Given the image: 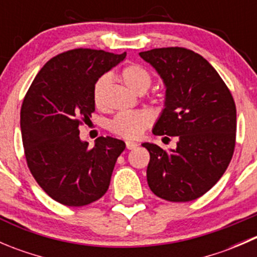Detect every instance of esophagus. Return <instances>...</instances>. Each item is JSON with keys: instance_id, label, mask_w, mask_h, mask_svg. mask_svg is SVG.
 I'll list each match as a JSON object with an SVG mask.
<instances>
[{"instance_id": "34e87169", "label": "esophagus", "mask_w": 257, "mask_h": 257, "mask_svg": "<svg viewBox=\"0 0 257 257\" xmlns=\"http://www.w3.org/2000/svg\"><path fill=\"white\" fill-rule=\"evenodd\" d=\"M125 145H126V149H129V150H132V149H136V148L138 147V144H137L136 142H131V141L125 142Z\"/></svg>"}]
</instances>
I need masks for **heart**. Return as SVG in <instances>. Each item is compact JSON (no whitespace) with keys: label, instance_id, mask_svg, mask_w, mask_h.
Segmentation results:
<instances>
[{"label":"heart","instance_id":"heart-1","mask_svg":"<svg viewBox=\"0 0 257 257\" xmlns=\"http://www.w3.org/2000/svg\"><path fill=\"white\" fill-rule=\"evenodd\" d=\"M120 78L132 90L144 93L152 85L153 77L145 67L138 63H131L120 71ZM109 74H103L93 87V100L97 108H103L105 103V92L110 84ZM153 118L147 110L123 112L116 114L109 121V131L124 139H137L142 137L145 129L150 126Z\"/></svg>","mask_w":257,"mask_h":257}]
</instances>
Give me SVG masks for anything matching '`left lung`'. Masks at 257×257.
I'll return each mask as SVG.
<instances>
[{
	"label": "left lung",
	"instance_id": "8db88e82",
	"mask_svg": "<svg viewBox=\"0 0 257 257\" xmlns=\"http://www.w3.org/2000/svg\"><path fill=\"white\" fill-rule=\"evenodd\" d=\"M139 56L167 87L155 136L177 137V149L143 143L150 154V190L173 203L195 200L219 181L236 141V107L227 85L200 54L183 47L154 48ZM168 138V137H165Z\"/></svg>",
	"mask_w": 257,
	"mask_h": 257
}]
</instances>
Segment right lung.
Masks as SVG:
<instances>
[{
  "label": "right lung",
  "instance_id": "add662e5",
  "mask_svg": "<svg viewBox=\"0 0 257 257\" xmlns=\"http://www.w3.org/2000/svg\"><path fill=\"white\" fill-rule=\"evenodd\" d=\"M125 56L90 48L63 52L43 66L26 93L21 132L28 169L57 203L84 206L109 188L125 143L99 137L88 148L79 138V125L95 110V82Z\"/></svg>",
  "mask_w": 257,
  "mask_h": 257
}]
</instances>
